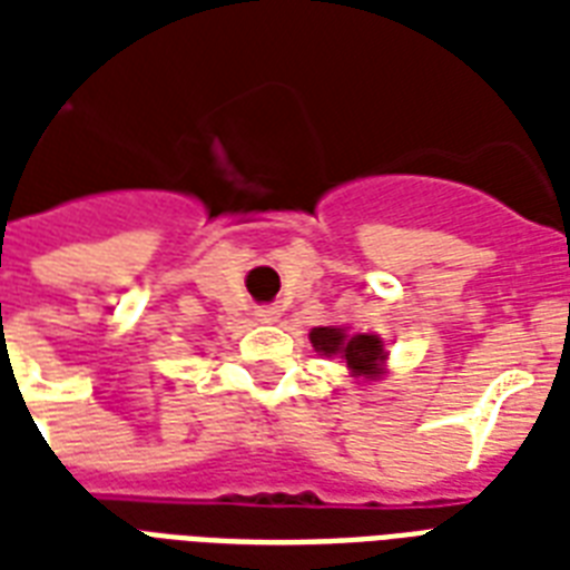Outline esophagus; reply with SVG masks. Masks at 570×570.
I'll list each match as a JSON object with an SVG mask.
<instances>
[{
	"instance_id": "1",
	"label": "esophagus",
	"mask_w": 570,
	"mask_h": 570,
	"mask_svg": "<svg viewBox=\"0 0 570 570\" xmlns=\"http://www.w3.org/2000/svg\"><path fill=\"white\" fill-rule=\"evenodd\" d=\"M254 316H257L259 322H277V316H281V313H277V307H272V304H263V307H257V311H254Z\"/></svg>"
}]
</instances>
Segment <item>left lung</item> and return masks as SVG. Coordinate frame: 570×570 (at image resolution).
I'll return each instance as SVG.
<instances>
[{"instance_id":"left-lung-1","label":"left lung","mask_w":570,"mask_h":570,"mask_svg":"<svg viewBox=\"0 0 570 570\" xmlns=\"http://www.w3.org/2000/svg\"><path fill=\"white\" fill-rule=\"evenodd\" d=\"M311 343L322 355H340L357 375H379L384 361V346L375 334H355L348 337L343 328H313Z\"/></svg>"}]
</instances>
